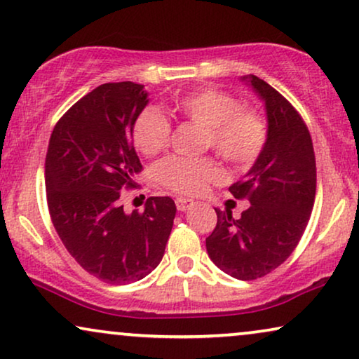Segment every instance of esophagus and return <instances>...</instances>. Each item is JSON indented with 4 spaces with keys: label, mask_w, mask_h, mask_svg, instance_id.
Wrapping results in <instances>:
<instances>
[{
    "label": "esophagus",
    "mask_w": 359,
    "mask_h": 359,
    "mask_svg": "<svg viewBox=\"0 0 359 359\" xmlns=\"http://www.w3.org/2000/svg\"><path fill=\"white\" fill-rule=\"evenodd\" d=\"M175 205H177V210H179V212H189V210L195 205V202H194V200H190V198L180 197V198L175 200Z\"/></svg>",
    "instance_id": "1"
}]
</instances>
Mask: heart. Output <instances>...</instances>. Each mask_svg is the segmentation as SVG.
Returning <instances> with one entry per match:
<instances>
[{"instance_id": "1", "label": "heart", "mask_w": 359, "mask_h": 359, "mask_svg": "<svg viewBox=\"0 0 359 359\" xmlns=\"http://www.w3.org/2000/svg\"><path fill=\"white\" fill-rule=\"evenodd\" d=\"M172 111L202 128V146L212 147L233 164L256 159L266 142V123L252 109L240 108L235 97L217 88H198L172 100ZM170 137V123L161 111L146 108L136 118L133 141L144 156L164 151ZM157 179L177 194L197 195L210 182L223 179V169L212 157L172 156L157 165Z\"/></svg>"}]
</instances>
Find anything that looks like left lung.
<instances>
[{"mask_svg":"<svg viewBox=\"0 0 359 359\" xmlns=\"http://www.w3.org/2000/svg\"><path fill=\"white\" fill-rule=\"evenodd\" d=\"M264 102L266 142L246 175L229 187L250 208L235 219L215 208L218 222L207 238L215 266L240 280H252L280 266L307 226L317 190L312 137L304 119L277 90L256 75L241 76Z\"/></svg>","mask_w":359,"mask_h":359,"instance_id":"8db88e82","label":"left lung"}]
</instances>
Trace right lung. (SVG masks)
Segmentation results:
<instances>
[{
    "mask_svg": "<svg viewBox=\"0 0 359 359\" xmlns=\"http://www.w3.org/2000/svg\"><path fill=\"white\" fill-rule=\"evenodd\" d=\"M147 95L135 82L100 85L59 119L46 156L57 235L85 271L114 285L159 266L177 212L170 197H149L142 213H126L119 203V190L133 187L142 169L133 128Z\"/></svg>",
    "mask_w": 359,
    "mask_h": 359,
    "instance_id": "right-lung-1",
    "label": "right lung"
}]
</instances>
